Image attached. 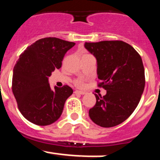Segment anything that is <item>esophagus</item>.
I'll list each match as a JSON object with an SVG mask.
<instances>
[{
	"mask_svg": "<svg viewBox=\"0 0 160 160\" xmlns=\"http://www.w3.org/2000/svg\"><path fill=\"white\" fill-rule=\"evenodd\" d=\"M75 94H86V92H84V91H75Z\"/></svg>",
	"mask_w": 160,
	"mask_h": 160,
	"instance_id": "obj_1",
	"label": "esophagus"
}]
</instances>
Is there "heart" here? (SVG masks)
Instances as JSON below:
<instances>
[{
	"instance_id": "heart-1",
	"label": "heart",
	"mask_w": 160,
	"mask_h": 160,
	"mask_svg": "<svg viewBox=\"0 0 160 160\" xmlns=\"http://www.w3.org/2000/svg\"><path fill=\"white\" fill-rule=\"evenodd\" d=\"M77 86H83V82L80 81V80H79V81L77 82Z\"/></svg>"
}]
</instances>
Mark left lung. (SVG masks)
<instances>
[{
    "label": "left lung",
    "mask_w": 160,
    "mask_h": 160,
    "mask_svg": "<svg viewBox=\"0 0 160 160\" xmlns=\"http://www.w3.org/2000/svg\"><path fill=\"white\" fill-rule=\"evenodd\" d=\"M84 48L97 60L99 87L106 90L95 94L96 104L89 110L91 119L102 128L125 121L133 113L145 88V69L135 49L121 41L85 43Z\"/></svg>",
    "instance_id": "8db88e82"
}]
</instances>
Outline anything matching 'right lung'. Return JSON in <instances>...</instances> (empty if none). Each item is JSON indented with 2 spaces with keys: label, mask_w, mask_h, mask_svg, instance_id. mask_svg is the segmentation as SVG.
<instances>
[{
  "label": "right lung",
  "mask_w": 160,
  "mask_h": 160,
  "mask_svg": "<svg viewBox=\"0 0 160 160\" xmlns=\"http://www.w3.org/2000/svg\"><path fill=\"white\" fill-rule=\"evenodd\" d=\"M74 45L56 37H46L20 55L13 69L12 92L20 112L31 123L47 126L61 116L65 102L73 91L67 85L52 90L48 77L61 68L65 55Z\"/></svg>",
  "instance_id": "1"
}]
</instances>
